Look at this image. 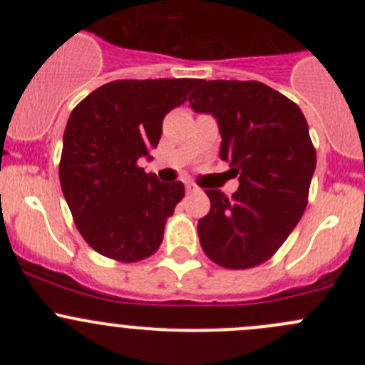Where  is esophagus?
<instances>
[{"label": "esophagus", "mask_w": 365, "mask_h": 365, "mask_svg": "<svg viewBox=\"0 0 365 365\" xmlns=\"http://www.w3.org/2000/svg\"><path fill=\"white\" fill-rule=\"evenodd\" d=\"M185 189H187V192H189V194L196 192V185H194V183H192V182H187Z\"/></svg>", "instance_id": "obj_1"}]
</instances>
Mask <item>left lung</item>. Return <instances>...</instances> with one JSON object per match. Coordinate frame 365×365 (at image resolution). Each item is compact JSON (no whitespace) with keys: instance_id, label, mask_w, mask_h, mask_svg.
Segmentation results:
<instances>
[{"instance_id":"obj_1","label":"left lung","mask_w":365,"mask_h":365,"mask_svg":"<svg viewBox=\"0 0 365 365\" xmlns=\"http://www.w3.org/2000/svg\"><path fill=\"white\" fill-rule=\"evenodd\" d=\"M219 123L220 159L238 176L231 197L206 189L210 212L197 222L213 263L244 270L270 259L307 206L316 150L295 102L257 81H205L189 97Z\"/></svg>"}]
</instances>
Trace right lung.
Returning <instances> with one entry per match:
<instances>
[{
  "instance_id": "add662e5",
  "label": "right lung",
  "mask_w": 365,
  "mask_h": 365,
  "mask_svg": "<svg viewBox=\"0 0 365 365\" xmlns=\"http://www.w3.org/2000/svg\"><path fill=\"white\" fill-rule=\"evenodd\" d=\"M197 79H125L91 91L63 134L60 182L73 222L91 249L121 263L152 256L185 196L138 160L155 148L162 120L187 101Z\"/></svg>"
}]
</instances>
